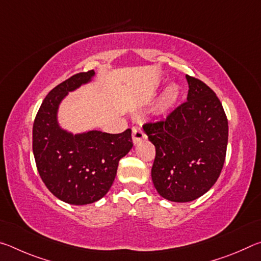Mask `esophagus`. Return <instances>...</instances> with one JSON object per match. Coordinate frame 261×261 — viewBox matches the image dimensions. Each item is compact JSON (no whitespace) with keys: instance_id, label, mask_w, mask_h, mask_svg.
<instances>
[{"instance_id":"obj_1","label":"esophagus","mask_w":261,"mask_h":261,"mask_svg":"<svg viewBox=\"0 0 261 261\" xmlns=\"http://www.w3.org/2000/svg\"><path fill=\"white\" fill-rule=\"evenodd\" d=\"M145 138H146V135H145L141 125H135L132 127V141H134L135 144H138L139 141Z\"/></svg>"}]
</instances>
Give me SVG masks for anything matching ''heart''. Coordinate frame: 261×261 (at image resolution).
Instances as JSON below:
<instances>
[{"label":"heart","mask_w":261,"mask_h":261,"mask_svg":"<svg viewBox=\"0 0 261 261\" xmlns=\"http://www.w3.org/2000/svg\"><path fill=\"white\" fill-rule=\"evenodd\" d=\"M179 95V88L177 85H170L165 91V93L161 96V101H160V106L162 109H168L173 106L176 100L178 99Z\"/></svg>","instance_id":"heart-1"}]
</instances>
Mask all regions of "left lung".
Listing matches in <instances>:
<instances>
[{
  "label": "left lung",
  "mask_w": 261,
  "mask_h": 261,
  "mask_svg": "<svg viewBox=\"0 0 261 261\" xmlns=\"http://www.w3.org/2000/svg\"><path fill=\"white\" fill-rule=\"evenodd\" d=\"M188 99L166 120L143 125L155 146L152 180L167 200L188 202L213 187L223 168L228 120L213 90L187 74Z\"/></svg>",
  "instance_id": "8db88e82"
}]
</instances>
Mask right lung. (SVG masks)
I'll return each instance as SVG.
<instances>
[{"label": "right lung", "instance_id": "right-lung-1", "mask_svg": "<svg viewBox=\"0 0 261 261\" xmlns=\"http://www.w3.org/2000/svg\"><path fill=\"white\" fill-rule=\"evenodd\" d=\"M93 76V70L79 72L53 88L33 123L39 175L55 197L71 205L92 204L106 196L118 162L134 146L130 129L116 135L96 130L72 135L61 129L57 122L61 101Z\"/></svg>", "mask_w": 261, "mask_h": 261}]
</instances>
